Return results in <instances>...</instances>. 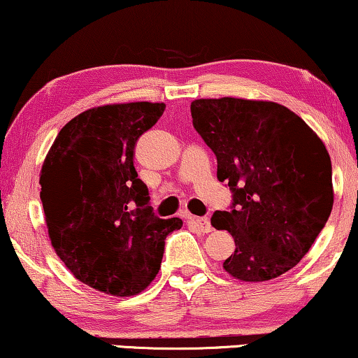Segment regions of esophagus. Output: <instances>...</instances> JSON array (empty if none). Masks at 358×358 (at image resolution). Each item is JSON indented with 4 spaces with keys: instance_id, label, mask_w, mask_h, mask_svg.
I'll return each instance as SVG.
<instances>
[{
    "instance_id": "1",
    "label": "esophagus",
    "mask_w": 358,
    "mask_h": 358,
    "mask_svg": "<svg viewBox=\"0 0 358 358\" xmlns=\"http://www.w3.org/2000/svg\"><path fill=\"white\" fill-rule=\"evenodd\" d=\"M187 221L190 222V224H194V226L199 227L201 232H210L211 231V222H210L208 217H205V216H201V217H199V216H189Z\"/></svg>"
}]
</instances>
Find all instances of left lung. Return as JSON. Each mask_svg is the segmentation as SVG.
Listing matches in <instances>:
<instances>
[{"instance_id": "obj_1", "label": "left lung", "mask_w": 358, "mask_h": 358, "mask_svg": "<svg viewBox=\"0 0 358 358\" xmlns=\"http://www.w3.org/2000/svg\"><path fill=\"white\" fill-rule=\"evenodd\" d=\"M192 122L215 153L217 180L232 194L211 224L231 232L224 269L241 281L278 278L310 250L333 210V169L303 119L273 101L195 100Z\"/></svg>"}]
</instances>
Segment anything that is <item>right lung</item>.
Segmentation results:
<instances>
[{
	"label": "right lung",
	"mask_w": 358,
	"mask_h": 358,
	"mask_svg": "<svg viewBox=\"0 0 358 358\" xmlns=\"http://www.w3.org/2000/svg\"><path fill=\"white\" fill-rule=\"evenodd\" d=\"M164 103L92 108L71 119L50 148L40 199L56 253L87 286L134 295L162 266L164 241L182 227L150 206L134 166L138 137L163 116Z\"/></svg>",
	"instance_id": "1"
}]
</instances>
